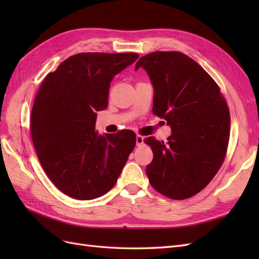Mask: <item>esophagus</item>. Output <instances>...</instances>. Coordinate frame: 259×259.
<instances>
[{
  "instance_id": "1",
  "label": "esophagus",
  "mask_w": 259,
  "mask_h": 259,
  "mask_svg": "<svg viewBox=\"0 0 259 259\" xmlns=\"http://www.w3.org/2000/svg\"><path fill=\"white\" fill-rule=\"evenodd\" d=\"M144 137L142 136V135H137L136 136V145L139 147V146H142V145H144Z\"/></svg>"
}]
</instances>
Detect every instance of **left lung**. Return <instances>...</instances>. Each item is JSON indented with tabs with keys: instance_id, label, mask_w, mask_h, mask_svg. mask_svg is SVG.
Here are the masks:
<instances>
[{
	"instance_id": "obj_1",
	"label": "left lung",
	"mask_w": 259,
	"mask_h": 259,
	"mask_svg": "<svg viewBox=\"0 0 259 259\" xmlns=\"http://www.w3.org/2000/svg\"><path fill=\"white\" fill-rule=\"evenodd\" d=\"M154 88L152 112L171 128L168 142L148 137L153 159L146 173L165 197L185 200L210 183L225 161L230 113L217 83L180 52H153L140 58Z\"/></svg>"
}]
</instances>
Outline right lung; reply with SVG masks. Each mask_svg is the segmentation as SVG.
I'll use <instances>...</instances> for the list:
<instances>
[{"label":"right lung","mask_w":259,"mask_h":259,"mask_svg":"<svg viewBox=\"0 0 259 259\" xmlns=\"http://www.w3.org/2000/svg\"><path fill=\"white\" fill-rule=\"evenodd\" d=\"M136 53H80L45 76L34 99L30 132L51 182L68 197L93 200L117 182L136 146L130 130L98 135L96 112L105 110L113 76Z\"/></svg>","instance_id":"1"}]
</instances>
